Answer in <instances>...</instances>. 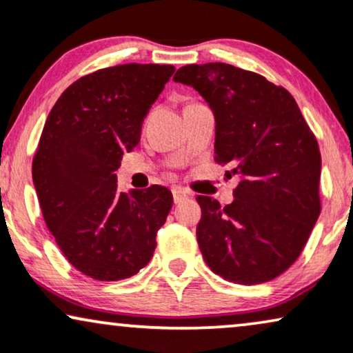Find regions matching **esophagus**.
<instances>
[{
  "instance_id": "34e87169",
  "label": "esophagus",
  "mask_w": 353,
  "mask_h": 353,
  "mask_svg": "<svg viewBox=\"0 0 353 353\" xmlns=\"http://www.w3.org/2000/svg\"><path fill=\"white\" fill-rule=\"evenodd\" d=\"M172 193H173V201H175V204H180L183 199H186L188 196H190V193H188L185 188H180V186L173 188Z\"/></svg>"
}]
</instances>
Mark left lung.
I'll list each match as a JSON object with an SVG mask.
<instances>
[{
    "label": "left lung",
    "instance_id": "left-lung-1",
    "mask_svg": "<svg viewBox=\"0 0 353 353\" xmlns=\"http://www.w3.org/2000/svg\"><path fill=\"white\" fill-rule=\"evenodd\" d=\"M173 81L199 92L216 120V160L240 175L232 204L198 196L196 228L210 271L241 285L295 263L318 221L321 154L288 90L225 63L183 66Z\"/></svg>",
    "mask_w": 353,
    "mask_h": 353
}]
</instances>
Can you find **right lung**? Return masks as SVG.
<instances>
[{
	"mask_svg": "<svg viewBox=\"0 0 353 353\" xmlns=\"http://www.w3.org/2000/svg\"><path fill=\"white\" fill-rule=\"evenodd\" d=\"M173 72L172 65L130 63L82 76L45 121L32 162L37 198L59 250L95 281L139 272L172 209L165 186L121 193L115 172Z\"/></svg>",
	"mask_w": 353,
	"mask_h": 353,
	"instance_id": "1",
	"label": "right lung"
}]
</instances>
